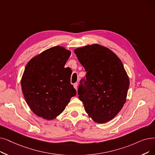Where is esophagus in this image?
<instances>
[{"instance_id": "obj_1", "label": "esophagus", "mask_w": 155, "mask_h": 155, "mask_svg": "<svg viewBox=\"0 0 155 155\" xmlns=\"http://www.w3.org/2000/svg\"><path fill=\"white\" fill-rule=\"evenodd\" d=\"M73 87H74V88L75 89V90L77 91V87H78V83L74 84H73Z\"/></svg>"}]
</instances>
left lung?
<instances>
[{"instance_id": "1", "label": "left lung", "mask_w": 155, "mask_h": 155, "mask_svg": "<svg viewBox=\"0 0 155 155\" xmlns=\"http://www.w3.org/2000/svg\"><path fill=\"white\" fill-rule=\"evenodd\" d=\"M87 71L85 88L79 86L78 98L95 122L104 124L116 117L126 102L129 78L120 59L99 44L74 50Z\"/></svg>"}]
</instances>
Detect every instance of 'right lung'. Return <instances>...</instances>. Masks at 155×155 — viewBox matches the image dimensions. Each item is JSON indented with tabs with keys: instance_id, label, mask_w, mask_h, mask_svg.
Listing matches in <instances>:
<instances>
[{
	"instance_id": "add662e5",
	"label": "right lung",
	"mask_w": 155,
	"mask_h": 155,
	"mask_svg": "<svg viewBox=\"0 0 155 155\" xmlns=\"http://www.w3.org/2000/svg\"><path fill=\"white\" fill-rule=\"evenodd\" d=\"M71 53L57 45L38 54L26 64L21 90L26 103L37 116L48 120L56 118L76 95L70 84L72 71L64 68Z\"/></svg>"
}]
</instances>
